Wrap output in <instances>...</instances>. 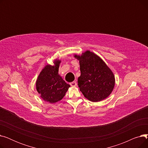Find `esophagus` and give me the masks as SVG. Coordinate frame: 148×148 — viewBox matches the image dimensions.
<instances>
[{
  "label": "esophagus",
  "mask_w": 148,
  "mask_h": 148,
  "mask_svg": "<svg viewBox=\"0 0 148 148\" xmlns=\"http://www.w3.org/2000/svg\"><path fill=\"white\" fill-rule=\"evenodd\" d=\"M69 84H70V85H71V86H77L76 82H73L71 83H70Z\"/></svg>",
  "instance_id": "34e87169"
}]
</instances>
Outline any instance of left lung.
<instances>
[{
  "label": "left lung",
  "instance_id": "obj_1",
  "mask_svg": "<svg viewBox=\"0 0 148 148\" xmlns=\"http://www.w3.org/2000/svg\"><path fill=\"white\" fill-rule=\"evenodd\" d=\"M74 57L79 60L81 75L78 78V85L84 97L90 101L98 102L109 96L115 79L105 62L89 50Z\"/></svg>",
  "mask_w": 148,
  "mask_h": 148
}]
</instances>
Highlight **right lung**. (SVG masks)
Wrapping results in <instances>:
<instances>
[{
	"label": "right lung",
	"instance_id": "add662e5",
	"mask_svg": "<svg viewBox=\"0 0 148 148\" xmlns=\"http://www.w3.org/2000/svg\"><path fill=\"white\" fill-rule=\"evenodd\" d=\"M60 60L54 61V65H47L39 75L36 88L41 97L45 101L55 103L61 100L70 87L59 75Z\"/></svg>",
	"mask_w": 148,
	"mask_h": 148
}]
</instances>
